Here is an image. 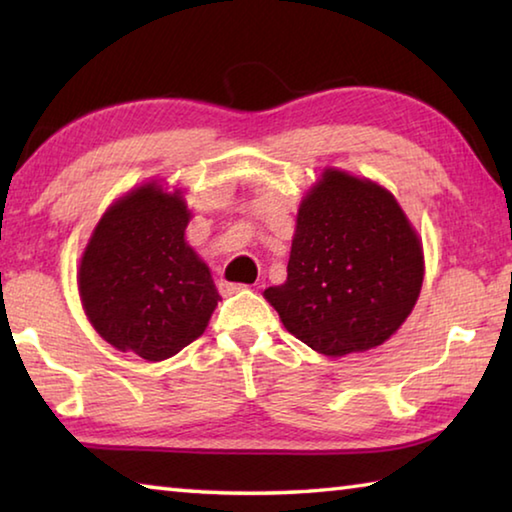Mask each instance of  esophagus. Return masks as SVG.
<instances>
[{
    "label": "esophagus",
    "mask_w": 512,
    "mask_h": 512,
    "mask_svg": "<svg viewBox=\"0 0 512 512\" xmlns=\"http://www.w3.org/2000/svg\"><path fill=\"white\" fill-rule=\"evenodd\" d=\"M219 291H221V296H232V293L244 291V284H228V282H221V284H219Z\"/></svg>",
    "instance_id": "esophagus-1"
}]
</instances>
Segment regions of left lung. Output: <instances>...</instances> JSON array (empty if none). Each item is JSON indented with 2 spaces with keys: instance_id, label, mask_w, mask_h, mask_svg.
Here are the masks:
<instances>
[{
  "instance_id": "1",
  "label": "left lung",
  "mask_w": 512,
  "mask_h": 512,
  "mask_svg": "<svg viewBox=\"0 0 512 512\" xmlns=\"http://www.w3.org/2000/svg\"><path fill=\"white\" fill-rule=\"evenodd\" d=\"M422 239L386 187L327 167L302 196L287 282L264 298L329 359L386 343L418 302Z\"/></svg>"
}]
</instances>
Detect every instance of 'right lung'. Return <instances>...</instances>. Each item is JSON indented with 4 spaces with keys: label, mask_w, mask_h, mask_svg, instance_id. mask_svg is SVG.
I'll use <instances>...</instances> for the list:
<instances>
[{
    "label": "right lung",
    "mask_w": 512,
    "mask_h": 512,
    "mask_svg": "<svg viewBox=\"0 0 512 512\" xmlns=\"http://www.w3.org/2000/svg\"><path fill=\"white\" fill-rule=\"evenodd\" d=\"M183 189L149 180L112 203L79 262L85 316L103 341L164 361L196 341L219 305L210 268L187 244Z\"/></svg>",
    "instance_id": "obj_1"
}]
</instances>
